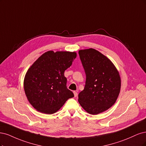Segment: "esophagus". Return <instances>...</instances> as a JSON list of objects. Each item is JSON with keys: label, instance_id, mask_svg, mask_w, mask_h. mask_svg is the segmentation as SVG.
<instances>
[{"label": "esophagus", "instance_id": "esophagus-1", "mask_svg": "<svg viewBox=\"0 0 146 146\" xmlns=\"http://www.w3.org/2000/svg\"><path fill=\"white\" fill-rule=\"evenodd\" d=\"M73 93H74V97H77V96H78V92H77L74 91V92H73Z\"/></svg>", "mask_w": 146, "mask_h": 146}]
</instances>
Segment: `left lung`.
I'll list each match as a JSON object with an SVG mask.
<instances>
[{
    "mask_svg": "<svg viewBox=\"0 0 146 146\" xmlns=\"http://www.w3.org/2000/svg\"><path fill=\"white\" fill-rule=\"evenodd\" d=\"M79 55L86 81L78 101L88 113L97 115L115 103L121 89L119 74L111 60L95 49L79 50Z\"/></svg>",
    "mask_w": 146,
    "mask_h": 146,
    "instance_id": "8db88e82",
    "label": "left lung"
}]
</instances>
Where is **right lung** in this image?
I'll return each instance as SVG.
<instances>
[{
    "instance_id": "add662e5",
    "label": "right lung",
    "mask_w": 146,
    "mask_h": 146,
    "mask_svg": "<svg viewBox=\"0 0 146 146\" xmlns=\"http://www.w3.org/2000/svg\"><path fill=\"white\" fill-rule=\"evenodd\" d=\"M76 53L48 51L28 70L23 82L29 102L35 109L46 114L59 110L73 93L67 87L64 72L71 66Z\"/></svg>"
}]
</instances>
